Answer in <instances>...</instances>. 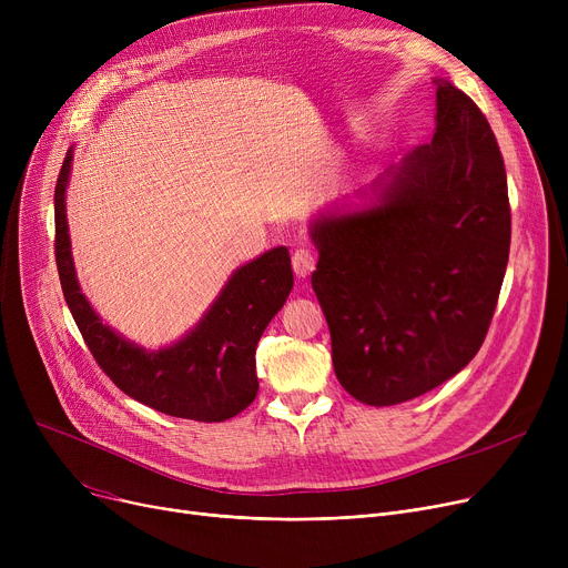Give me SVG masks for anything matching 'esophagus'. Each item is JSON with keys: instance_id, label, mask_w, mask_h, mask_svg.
I'll use <instances>...</instances> for the list:
<instances>
[{"instance_id": "obj_1", "label": "esophagus", "mask_w": 568, "mask_h": 568, "mask_svg": "<svg viewBox=\"0 0 568 568\" xmlns=\"http://www.w3.org/2000/svg\"><path fill=\"white\" fill-rule=\"evenodd\" d=\"M315 262H317V257H315V253L311 248H296L292 253V268H294V274L300 276V278L311 276V272L315 268Z\"/></svg>"}]
</instances>
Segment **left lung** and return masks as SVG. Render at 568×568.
Wrapping results in <instances>:
<instances>
[{"mask_svg":"<svg viewBox=\"0 0 568 568\" xmlns=\"http://www.w3.org/2000/svg\"><path fill=\"white\" fill-rule=\"evenodd\" d=\"M386 174L375 206L313 225L336 377L375 407L424 396L474 359L511 246L499 144L452 82H437L433 142Z\"/></svg>","mask_w":568,"mask_h":568,"instance_id":"8db88e82","label":"left lung"}]
</instances>
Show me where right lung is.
Segmentation results:
<instances>
[{
	"instance_id": "add662e5",
	"label": "right lung",
	"mask_w": 568,
	"mask_h": 568,
	"mask_svg": "<svg viewBox=\"0 0 568 568\" xmlns=\"http://www.w3.org/2000/svg\"><path fill=\"white\" fill-rule=\"evenodd\" d=\"M71 152L54 186V260L67 306L103 373L156 412L216 424L244 412L257 396L255 347L292 290L287 248H274L236 268L195 329L159 352H144L105 326L80 292L67 225Z\"/></svg>"
}]
</instances>
